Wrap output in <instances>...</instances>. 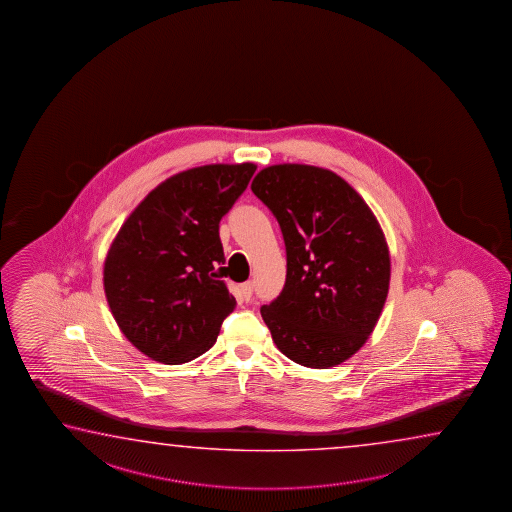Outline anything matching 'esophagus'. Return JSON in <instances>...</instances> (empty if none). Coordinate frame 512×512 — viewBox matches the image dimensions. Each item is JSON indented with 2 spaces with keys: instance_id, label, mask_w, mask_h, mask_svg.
Listing matches in <instances>:
<instances>
[{
  "instance_id": "obj_1",
  "label": "esophagus",
  "mask_w": 512,
  "mask_h": 512,
  "mask_svg": "<svg viewBox=\"0 0 512 512\" xmlns=\"http://www.w3.org/2000/svg\"><path fill=\"white\" fill-rule=\"evenodd\" d=\"M252 292H254V281H245V283L242 285V294L243 297L247 299V301L251 299Z\"/></svg>"
}]
</instances>
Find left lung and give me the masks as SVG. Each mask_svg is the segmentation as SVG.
<instances>
[{
    "label": "left lung",
    "mask_w": 512,
    "mask_h": 512,
    "mask_svg": "<svg viewBox=\"0 0 512 512\" xmlns=\"http://www.w3.org/2000/svg\"><path fill=\"white\" fill-rule=\"evenodd\" d=\"M251 190L285 240V286L261 306L272 340L295 364H342L373 333L389 292L380 224L342 177L317 166H269Z\"/></svg>",
    "instance_id": "8db88e82"
}]
</instances>
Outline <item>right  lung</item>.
<instances>
[{"instance_id": "1", "label": "right lung", "mask_w": 512, "mask_h": 512, "mask_svg": "<svg viewBox=\"0 0 512 512\" xmlns=\"http://www.w3.org/2000/svg\"><path fill=\"white\" fill-rule=\"evenodd\" d=\"M256 166L208 165L170 177L132 211L107 254L105 297L123 335L163 364L206 353L236 301L218 279V224Z\"/></svg>"}]
</instances>
